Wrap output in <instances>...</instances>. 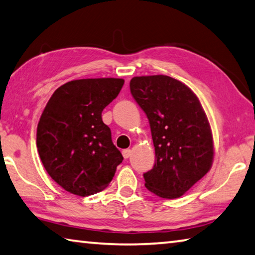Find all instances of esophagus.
Returning a JSON list of instances; mask_svg holds the SVG:
<instances>
[{
	"label": "esophagus",
	"mask_w": 255,
	"mask_h": 255,
	"mask_svg": "<svg viewBox=\"0 0 255 255\" xmlns=\"http://www.w3.org/2000/svg\"><path fill=\"white\" fill-rule=\"evenodd\" d=\"M130 154H131V150L130 149H124L123 150V156H124V158H128L129 156H130Z\"/></svg>",
	"instance_id": "obj_1"
}]
</instances>
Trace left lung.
<instances>
[{"label": "left lung", "mask_w": 255, "mask_h": 255, "mask_svg": "<svg viewBox=\"0 0 255 255\" xmlns=\"http://www.w3.org/2000/svg\"><path fill=\"white\" fill-rule=\"evenodd\" d=\"M130 92L149 120L156 161L144 173L145 187L175 199L208 173L214 161L213 132L199 99L166 75L135 76Z\"/></svg>", "instance_id": "8db88e82"}]
</instances>
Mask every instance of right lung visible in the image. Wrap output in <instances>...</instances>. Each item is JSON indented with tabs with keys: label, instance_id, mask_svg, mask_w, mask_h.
<instances>
[{
	"label": "right lung",
	"instance_id": "add662e5",
	"mask_svg": "<svg viewBox=\"0 0 255 255\" xmlns=\"http://www.w3.org/2000/svg\"><path fill=\"white\" fill-rule=\"evenodd\" d=\"M125 81L114 77L74 80L56 90L37 127L42 165L56 183L86 197L106 189L123 155L101 114Z\"/></svg>",
	"mask_w": 255,
	"mask_h": 255
}]
</instances>
